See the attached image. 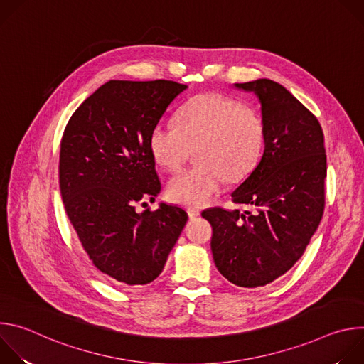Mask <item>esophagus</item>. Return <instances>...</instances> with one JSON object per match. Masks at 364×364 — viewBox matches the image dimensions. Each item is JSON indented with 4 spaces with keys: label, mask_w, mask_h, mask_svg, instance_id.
Returning <instances> with one entry per match:
<instances>
[{
    "label": "esophagus",
    "mask_w": 364,
    "mask_h": 364,
    "mask_svg": "<svg viewBox=\"0 0 364 364\" xmlns=\"http://www.w3.org/2000/svg\"><path fill=\"white\" fill-rule=\"evenodd\" d=\"M187 213H188L190 219H196V218L200 216V210H197V209H188Z\"/></svg>",
    "instance_id": "34e87169"
}]
</instances>
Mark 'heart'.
I'll return each mask as SVG.
<instances>
[{"mask_svg":"<svg viewBox=\"0 0 364 364\" xmlns=\"http://www.w3.org/2000/svg\"><path fill=\"white\" fill-rule=\"evenodd\" d=\"M264 146V124L257 112L218 93L190 99L177 117V125L159 122L149 134L155 163L177 170L194 149V168L180 171L167 184L171 201L186 207L209 204L228 178L237 181L257 164Z\"/></svg>","mask_w":364,"mask_h":364,"instance_id":"obj_1","label":"heart"}]
</instances>
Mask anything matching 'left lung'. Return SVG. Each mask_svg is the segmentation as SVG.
Here are the masks:
<instances>
[{"label":"left lung","instance_id":"1","mask_svg":"<svg viewBox=\"0 0 364 364\" xmlns=\"http://www.w3.org/2000/svg\"><path fill=\"white\" fill-rule=\"evenodd\" d=\"M261 103L264 154L232 193L256 213L213 207L201 213L212 223L216 268L232 284L264 287L288 272L302 256L324 212L327 157L317 118L282 85L269 79L235 83Z\"/></svg>","mask_w":364,"mask_h":364}]
</instances>
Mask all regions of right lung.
<instances>
[{"label": "right lung", "instance_id": "obj_1", "mask_svg": "<svg viewBox=\"0 0 364 364\" xmlns=\"http://www.w3.org/2000/svg\"><path fill=\"white\" fill-rule=\"evenodd\" d=\"M187 89L173 80H109L69 119L59 161L66 213L93 265L111 282H152L187 223L178 205L155 212L135 204L155 200L161 183L149 134L170 103Z\"/></svg>", "mask_w": 364, "mask_h": 364}]
</instances>
